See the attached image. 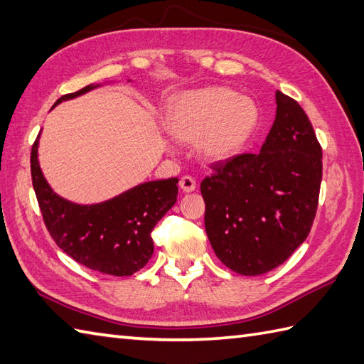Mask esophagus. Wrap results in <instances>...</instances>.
I'll return each mask as SVG.
<instances>
[{"label": "esophagus", "mask_w": 364, "mask_h": 364, "mask_svg": "<svg viewBox=\"0 0 364 364\" xmlns=\"http://www.w3.org/2000/svg\"><path fill=\"white\" fill-rule=\"evenodd\" d=\"M180 188L183 189V192H192V191H196L197 183L192 176L184 175L180 180Z\"/></svg>", "instance_id": "obj_1"}]
</instances>
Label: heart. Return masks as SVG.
<instances>
[{
	"mask_svg": "<svg viewBox=\"0 0 364 364\" xmlns=\"http://www.w3.org/2000/svg\"><path fill=\"white\" fill-rule=\"evenodd\" d=\"M258 120L253 100L227 87L184 92L170 103L166 128L176 141L192 144L208 162L227 161L242 149Z\"/></svg>",
	"mask_w": 364,
	"mask_h": 364,
	"instance_id": "heart-1",
	"label": "heart"
}]
</instances>
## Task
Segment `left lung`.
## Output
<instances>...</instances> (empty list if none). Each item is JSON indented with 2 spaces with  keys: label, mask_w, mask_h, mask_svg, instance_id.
I'll return each instance as SVG.
<instances>
[{
  "label": "left lung",
  "mask_w": 364,
  "mask_h": 364,
  "mask_svg": "<svg viewBox=\"0 0 364 364\" xmlns=\"http://www.w3.org/2000/svg\"><path fill=\"white\" fill-rule=\"evenodd\" d=\"M277 114L261 151L213 167L200 184L205 228L218 258L241 275L278 267L310 235L319 202L322 149L305 111L275 92Z\"/></svg>",
  "instance_id": "1"
}]
</instances>
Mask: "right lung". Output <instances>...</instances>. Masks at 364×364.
<instances>
[{
  "label": "right lung",
  "instance_id": "add662e5",
  "mask_svg": "<svg viewBox=\"0 0 364 364\" xmlns=\"http://www.w3.org/2000/svg\"><path fill=\"white\" fill-rule=\"evenodd\" d=\"M98 86L60 97L54 106ZM38 137L31 150V176L46 230L60 250L97 272L127 277L142 269L153 255L151 231L176 202L178 178L142 183L95 205L59 197L38 166Z\"/></svg>",
  "mask_w": 364,
  "mask_h": 364
}]
</instances>
